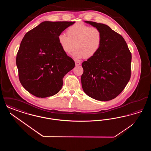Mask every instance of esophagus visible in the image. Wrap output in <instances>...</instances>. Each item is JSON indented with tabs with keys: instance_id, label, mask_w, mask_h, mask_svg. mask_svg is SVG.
Wrapping results in <instances>:
<instances>
[{
	"instance_id": "1",
	"label": "esophagus",
	"mask_w": 151,
	"mask_h": 151,
	"mask_svg": "<svg viewBox=\"0 0 151 151\" xmlns=\"http://www.w3.org/2000/svg\"><path fill=\"white\" fill-rule=\"evenodd\" d=\"M75 65L76 66H79L80 65H81V63L79 62H78V61H75Z\"/></svg>"
}]
</instances>
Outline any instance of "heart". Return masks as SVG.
Masks as SVG:
<instances>
[{"label": "heart", "mask_w": 151, "mask_h": 151, "mask_svg": "<svg viewBox=\"0 0 151 151\" xmlns=\"http://www.w3.org/2000/svg\"><path fill=\"white\" fill-rule=\"evenodd\" d=\"M67 35L62 33L58 36L59 43L67 54L72 53L76 48L73 56L76 59L92 58L100 49L102 35L100 30L96 27L76 23L67 29Z\"/></svg>", "instance_id": "b5f03b06"}]
</instances>
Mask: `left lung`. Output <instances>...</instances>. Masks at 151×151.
<instances>
[{"label": "left lung", "instance_id": "obj_1", "mask_svg": "<svg viewBox=\"0 0 151 151\" xmlns=\"http://www.w3.org/2000/svg\"><path fill=\"white\" fill-rule=\"evenodd\" d=\"M100 30V49L82 63L81 85L84 92L96 100L107 101L121 93L131 77V53L121 35L107 25L85 21Z\"/></svg>", "mask_w": 151, "mask_h": 151}]
</instances>
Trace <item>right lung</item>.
Instances as JSON below:
<instances>
[{
  "label": "right lung",
  "mask_w": 151,
  "mask_h": 151,
  "mask_svg": "<svg viewBox=\"0 0 151 151\" xmlns=\"http://www.w3.org/2000/svg\"><path fill=\"white\" fill-rule=\"evenodd\" d=\"M75 22H43L27 32L16 57L22 86L39 98L52 96L61 89L65 75L75 62L58 42V36Z\"/></svg>",
  "instance_id": "1"
}]
</instances>
